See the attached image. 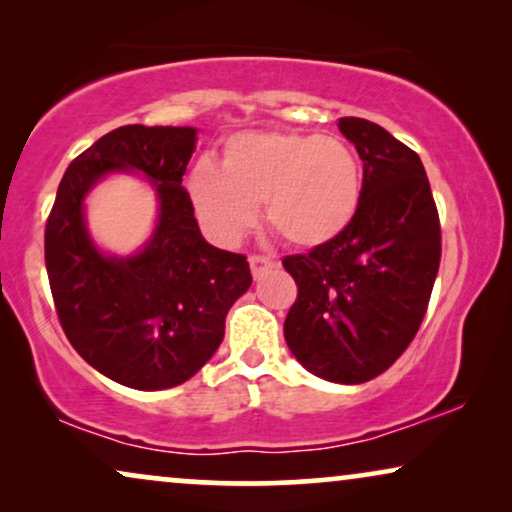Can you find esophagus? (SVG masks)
I'll return each instance as SVG.
<instances>
[{
  "label": "esophagus",
  "mask_w": 512,
  "mask_h": 512,
  "mask_svg": "<svg viewBox=\"0 0 512 512\" xmlns=\"http://www.w3.org/2000/svg\"><path fill=\"white\" fill-rule=\"evenodd\" d=\"M249 265H251V275H254L256 279L258 277H263L265 272L268 270H272L275 268V261H272V258H268V256H261V254H251L249 256Z\"/></svg>",
  "instance_id": "obj_1"
}]
</instances>
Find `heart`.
I'll list each match as a JSON object with an SVG mask.
<instances>
[{"label": "heart", "mask_w": 512, "mask_h": 512, "mask_svg": "<svg viewBox=\"0 0 512 512\" xmlns=\"http://www.w3.org/2000/svg\"><path fill=\"white\" fill-rule=\"evenodd\" d=\"M361 165L340 137L275 130L244 132L223 149L221 172L195 165L188 193L202 221L221 240L254 228L265 205L270 230L293 247L333 242L361 202Z\"/></svg>", "instance_id": "1"}]
</instances>
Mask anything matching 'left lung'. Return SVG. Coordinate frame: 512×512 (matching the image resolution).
Masks as SVG:
<instances>
[{"label": "left lung", "instance_id": "1", "mask_svg": "<svg viewBox=\"0 0 512 512\" xmlns=\"http://www.w3.org/2000/svg\"><path fill=\"white\" fill-rule=\"evenodd\" d=\"M338 128L363 160L361 202L333 242L282 258L298 286L284 338L310 373L361 384L382 375L422 326L440 219L415 151L366 118H340Z\"/></svg>", "mask_w": 512, "mask_h": 512}]
</instances>
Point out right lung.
<instances>
[{
	"mask_svg": "<svg viewBox=\"0 0 512 512\" xmlns=\"http://www.w3.org/2000/svg\"><path fill=\"white\" fill-rule=\"evenodd\" d=\"M195 128L123 125L72 160L46 221V272L72 347L123 387L153 391L191 380L212 359L230 305L251 286L247 256L202 237L184 186ZM139 169L161 200L139 255L104 257L89 242L82 198L109 171Z\"/></svg>",
	"mask_w": 512,
	"mask_h": 512,
	"instance_id": "add662e5",
	"label": "right lung"
}]
</instances>
